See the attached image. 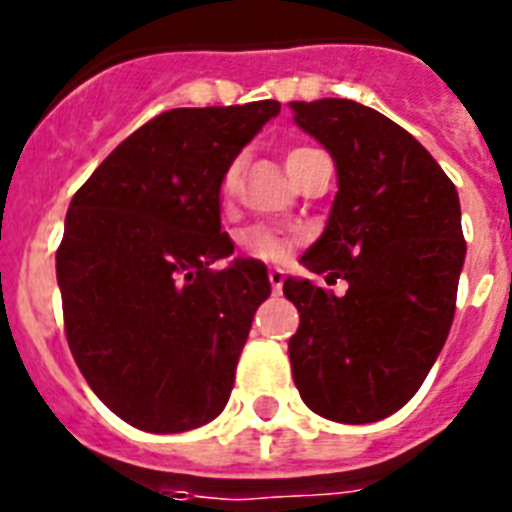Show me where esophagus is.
<instances>
[{
    "mask_svg": "<svg viewBox=\"0 0 512 512\" xmlns=\"http://www.w3.org/2000/svg\"><path fill=\"white\" fill-rule=\"evenodd\" d=\"M268 281H271L273 292L279 295L281 287H284V271H281V268H271V271H268Z\"/></svg>",
    "mask_w": 512,
    "mask_h": 512,
    "instance_id": "1",
    "label": "esophagus"
}]
</instances>
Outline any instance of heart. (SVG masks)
Instances as JSON below:
<instances>
[{
	"label": "heart",
	"instance_id": "1",
	"mask_svg": "<svg viewBox=\"0 0 512 512\" xmlns=\"http://www.w3.org/2000/svg\"><path fill=\"white\" fill-rule=\"evenodd\" d=\"M305 151H311V148H292V151H289L287 170L305 154ZM236 180H239V167L233 164L231 170L225 172L223 177V191L231 193L233 188H236ZM241 241H244V247H247L249 255L263 257V260H281L284 252H287V239H284L279 231L268 228V225H255V228H249Z\"/></svg>",
	"mask_w": 512,
	"mask_h": 512
}]
</instances>
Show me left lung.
Masks as SVG:
<instances>
[{
    "instance_id": "left-lung-1",
    "label": "left lung",
    "mask_w": 512,
    "mask_h": 512,
    "mask_svg": "<svg viewBox=\"0 0 512 512\" xmlns=\"http://www.w3.org/2000/svg\"><path fill=\"white\" fill-rule=\"evenodd\" d=\"M295 122L335 159L337 196L284 281L300 311L289 337L295 385L308 409L345 425L377 422L420 390L452 329L465 263L460 196L417 140L374 108L324 98L289 103Z\"/></svg>"
}]
</instances>
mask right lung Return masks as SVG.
<instances>
[{"instance_id":"add662e5","label":"right lung","mask_w":512,"mask_h":512,"mask_svg":"<svg viewBox=\"0 0 512 512\" xmlns=\"http://www.w3.org/2000/svg\"><path fill=\"white\" fill-rule=\"evenodd\" d=\"M276 100L172 108L106 156L71 199L55 271L68 348L103 404L148 433L215 420L231 396L268 268L233 255L220 185Z\"/></svg>"}]
</instances>
